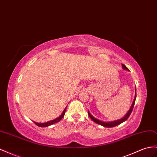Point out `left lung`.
Returning <instances> with one entry per match:
<instances>
[{
	"instance_id": "8db88e82",
	"label": "left lung",
	"mask_w": 157,
	"mask_h": 157,
	"mask_svg": "<svg viewBox=\"0 0 157 157\" xmlns=\"http://www.w3.org/2000/svg\"><path fill=\"white\" fill-rule=\"evenodd\" d=\"M121 65H122L123 69H124V70L129 71V69L127 68L126 66H125L124 65H123V64H121ZM136 96H137V95H136V89H135V98H134V100H133V103H132V105H131V106L129 110L128 111V112L126 113V115L124 117H122L121 119H120V120L113 121H110V122H104V121H100V120H99L98 119H96V118H95L94 117H93L90 114V113L89 112H88V116H89V117H90V119L93 121H94L95 123H96V124H99L100 125H102L104 127H105V128H113V127H115V126H116L117 125H120V124H121V123L124 122L129 117L131 112H132V111H133V107H134V104H135V99H136Z\"/></svg>"
}]
</instances>
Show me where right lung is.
Masks as SVG:
<instances>
[{"label":"right lung","instance_id":"1","mask_svg":"<svg viewBox=\"0 0 157 157\" xmlns=\"http://www.w3.org/2000/svg\"><path fill=\"white\" fill-rule=\"evenodd\" d=\"M67 107L65 108V109H64V111L63 112V113H62V114L61 115L59 116V117H58L57 118H56V119H55V120H52V121H48V122H45V123H37V122H36V121H33L34 122V124H36V125H37V126H39V127H41V128H45V127H48V126H49V125H53V124H56V123H57V122H59V121H60L62 118L64 117V116H65V111H66V109H67Z\"/></svg>","mask_w":157,"mask_h":157}]
</instances>
